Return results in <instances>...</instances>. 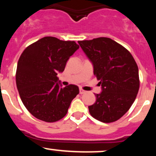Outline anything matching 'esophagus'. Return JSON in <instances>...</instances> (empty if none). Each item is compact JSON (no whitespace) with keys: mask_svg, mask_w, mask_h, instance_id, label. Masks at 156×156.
Returning <instances> with one entry per match:
<instances>
[{"mask_svg":"<svg viewBox=\"0 0 156 156\" xmlns=\"http://www.w3.org/2000/svg\"><path fill=\"white\" fill-rule=\"evenodd\" d=\"M87 92H86V91H84L83 89H79V93L80 94H84V93H86Z\"/></svg>","mask_w":156,"mask_h":156,"instance_id":"34e87169","label":"esophagus"}]
</instances>
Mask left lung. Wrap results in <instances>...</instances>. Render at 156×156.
<instances>
[{"mask_svg":"<svg viewBox=\"0 0 156 156\" xmlns=\"http://www.w3.org/2000/svg\"><path fill=\"white\" fill-rule=\"evenodd\" d=\"M92 62L102 92L89 106L94 119L108 123L117 121L129 110L139 89V69L127 49L107 37L78 41Z\"/></svg>","mask_w":156,"mask_h":156,"instance_id":"1","label":"left lung"}]
</instances>
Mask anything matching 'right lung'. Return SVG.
Returning a JSON list of instances; mask_svg holds the SVG:
<instances>
[{"label":"right lung","instance_id":"obj_1","mask_svg":"<svg viewBox=\"0 0 156 156\" xmlns=\"http://www.w3.org/2000/svg\"><path fill=\"white\" fill-rule=\"evenodd\" d=\"M79 48L74 41L45 37L27 47L20 57L16 84L21 101L34 117L53 122L67 114L79 93L76 85L62 87L57 77Z\"/></svg>","mask_w":156,"mask_h":156}]
</instances>
